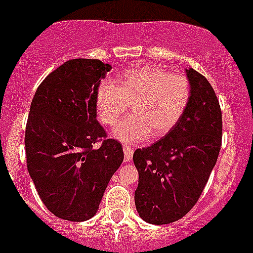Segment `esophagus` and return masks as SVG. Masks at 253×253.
Returning a JSON list of instances; mask_svg holds the SVG:
<instances>
[{
	"label": "esophagus",
	"instance_id": "1",
	"mask_svg": "<svg viewBox=\"0 0 253 253\" xmlns=\"http://www.w3.org/2000/svg\"><path fill=\"white\" fill-rule=\"evenodd\" d=\"M124 153H125V161L126 162L131 161L132 156H133V150H132L128 145H124Z\"/></svg>",
	"mask_w": 253,
	"mask_h": 253
}]
</instances>
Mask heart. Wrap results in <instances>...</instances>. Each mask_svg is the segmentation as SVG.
Masks as SVG:
<instances>
[{"mask_svg":"<svg viewBox=\"0 0 253 253\" xmlns=\"http://www.w3.org/2000/svg\"><path fill=\"white\" fill-rule=\"evenodd\" d=\"M117 84H98L94 105L100 122L111 126L131 105L132 115L113 128L125 142H140L152 134L160 138L172 131L185 115L191 100L187 77L157 66H140L117 76Z\"/></svg>","mask_w":253,"mask_h":253,"instance_id":"b5f03b06","label":"heart"}]
</instances>
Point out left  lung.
<instances>
[{"label": "left lung", "mask_w": 253, "mask_h": 253, "mask_svg": "<svg viewBox=\"0 0 253 253\" xmlns=\"http://www.w3.org/2000/svg\"><path fill=\"white\" fill-rule=\"evenodd\" d=\"M191 100L177 126L133 153L138 171L134 204L141 218L167 225L182 218L201 196L222 143V112L206 77L187 70Z\"/></svg>", "instance_id": "obj_1"}]
</instances>
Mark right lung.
Segmentation results:
<instances>
[{
  "instance_id": "1",
  "label": "right lung",
  "mask_w": 253,
  "mask_h": 253,
  "mask_svg": "<svg viewBox=\"0 0 253 253\" xmlns=\"http://www.w3.org/2000/svg\"><path fill=\"white\" fill-rule=\"evenodd\" d=\"M111 66L75 58L41 82L25 133L27 169L47 210L81 222L97 212L112 174L124 161L121 143L96 120L94 92ZM94 143H100L93 148Z\"/></svg>"
}]
</instances>
